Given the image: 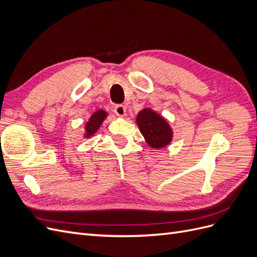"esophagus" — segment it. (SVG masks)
<instances>
[{
    "label": "esophagus",
    "mask_w": 257,
    "mask_h": 257,
    "mask_svg": "<svg viewBox=\"0 0 257 257\" xmlns=\"http://www.w3.org/2000/svg\"><path fill=\"white\" fill-rule=\"evenodd\" d=\"M113 110H114V113H115L116 115L123 116V115H125L126 108H125V106H123V105H121V104H118V105L114 106Z\"/></svg>",
    "instance_id": "34e87169"
}]
</instances>
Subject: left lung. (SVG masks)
Returning a JSON list of instances; mask_svg holds the SVG:
<instances>
[{"label":"left lung","mask_w":257,"mask_h":257,"mask_svg":"<svg viewBox=\"0 0 257 257\" xmlns=\"http://www.w3.org/2000/svg\"><path fill=\"white\" fill-rule=\"evenodd\" d=\"M136 121L147 143L152 148H164L172 142V128L157 112L146 108L138 113Z\"/></svg>","instance_id":"obj_1"}]
</instances>
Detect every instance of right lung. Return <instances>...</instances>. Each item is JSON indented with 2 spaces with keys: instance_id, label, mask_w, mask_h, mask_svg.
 <instances>
[{
  "instance_id": "add662e5",
  "label": "right lung",
  "mask_w": 257,
  "mask_h": 257,
  "mask_svg": "<svg viewBox=\"0 0 257 257\" xmlns=\"http://www.w3.org/2000/svg\"><path fill=\"white\" fill-rule=\"evenodd\" d=\"M106 115L107 113L104 110H97L96 112L92 114L89 122L87 123V125H85V131H87L85 135H87V137H90L91 135L95 133L100 126V124H102V122L106 118Z\"/></svg>"
}]
</instances>
